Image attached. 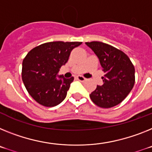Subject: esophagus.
I'll list each match as a JSON object with an SVG mask.
<instances>
[{
  "mask_svg": "<svg viewBox=\"0 0 152 152\" xmlns=\"http://www.w3.org/2000/svg\"><path fill=\"white\" fill-rule=\"evenodd\" d=\"M76 79H77L78 80H80V81L81 82H84L86 80V79L85 77H83V76H76Z\"/></svg>",
  "mask_w": 152,
  "mask_h": 152,
  "instance_id": "obj_1",
  "label": "esophagus"
}]
</instances>
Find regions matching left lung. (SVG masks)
I'll use <instances>...</instances> for the list:
<instances>
[{
    "label": "left lung",
    "instance_id": "left-lung-1",
    "mask_svg": "<svg viewBox=\"0 0 152 152\" xmlns=\"http://www.w3.org/2000/svg\"><path fill=\"white\" fill-rule=\"evenodd\" d=\"M99 59L105 76L104 83L97 86L89 95L97 106L109 109L122 102L131 92L134 84V67L122 50L102 42H86Z\"/></svg>",
    "mask_w": 152,
    "mask_h": 152
}]
</instances>
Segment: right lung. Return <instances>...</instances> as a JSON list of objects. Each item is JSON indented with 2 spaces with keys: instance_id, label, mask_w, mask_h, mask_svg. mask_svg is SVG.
<instances>
[{
  "instance_id": "right-lung-1",
  "label": "right lung",
  "mask_w": 152,
  "mask_h": 152,
  "mask_svg": "<svg viewBox=\"0 0 152 152\" xmlns=\"http://www.w3.org/2000/svg\"><path fill=\"white\" fill-rule=\"evenodd\" d=\"M82 42L55 41L32 49L23 60L22 80L29 94L46 107L59 105L64 100L74 78H56L71 51Z\"/></svg>"
}]
</instances>
